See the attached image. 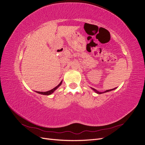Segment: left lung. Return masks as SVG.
<instances>
[{
	"instance_id": "obj_1",
	"label": "left lung",
	"mask_w": 145,
	"mask_h": 145,
	"mask_svg": "<svg viewBox=\"0 0 145 145\" xmlns=\"http://www.w3.org/2000/svg\"><path fill=\"white\" fill-rule=\"evenodd\" d=\"M92 88V89H93L96 93H97V94H102V93H107V92H109V91H112V90H114V89H115L116 88H114V89H109V90H106V91H104V92H102V93H101V92H99V91H97V90H96L95 89H94V88Z\"/></svg>"
}]
</instances>
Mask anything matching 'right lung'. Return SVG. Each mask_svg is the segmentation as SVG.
I'll return each instance as SVG.
<instances>
[{"instance_id": "1", "label": "right lung", "mask_w": 145, "mask_h": 145, "mask_svg": "<svg viewBox=\"0 0 145 145\" xmlns=\"http://www.w3.org/2000/svg\"><path fill=\"white\" fill-rule=\"evenodd\" d=\"M62 81H61L60 83H59V84L57 86H56L55 88H54L53 89H52L50 91H46V92H40V91H36V92L37 93H38V94H43V95H50V94L53 93L56 89H57L61 85V84H62Z\"/></svg>"}]
</instances>
